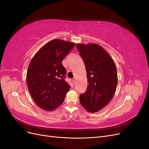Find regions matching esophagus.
<instances>
[{
    "label": "esophagus",
    "instance_id": "1",
    "mask_svg": "<svg viewBox=\"0 0 149 149\" xmlns=\"http://www.w3.org/2000/svg\"><path fill=\"white\" fill-rule=\"evenodd\" d=\"M72 82H73V84H74L75 82H76V79H72Z\"/></svg>",
    "mask_w": 149,
    "mask_h": 149
}]
</instances>
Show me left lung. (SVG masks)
Returning a JSON list of instances; mask_svg holds the SVG:
<instances>
[{
	"instance_id": "1",
	"label": "left lung",
	"mask_w": 149,
	"mask_h": 149,
	"mask_svg": "<svg viewBox=\"0 0 149 149\" xmlns=\"http://www.w3.org/2000/svg\"><path fill=\"white\" fill-rule=\"evenodd\" d=\"M87 73L88 88L80 94L81 104L89 112H96L111 100L118 84L117 69L113 60L101 47L90 43L77 44Z\"/></svg>"
}]
</instances>
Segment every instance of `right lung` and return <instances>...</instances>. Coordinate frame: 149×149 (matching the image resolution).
<instances>
[{"label":"right lung","instance_id":"obj_1","mask_svg":"<svg viewBox=\"0 0 149 149\" xmlns=\"http://www.w3.org/2000/svg\"><path fill=\"white\" fill-rule=\"evenodd\" d=\"M74 46L71 42L55 39L40 48L31 60L26 83L38 107L53 111L64 101L70 86L65 79L66 71L62 61Z\"/></svg>","mask_w":149,"mask_h":149}]
</instances>
